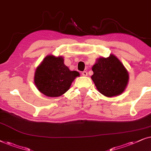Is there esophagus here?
Listing matches in <instances>:
<instances>
[{
  "label": "esophagus",
  "instance_id": "esophagus-1",
  "mask_svg": "<svg viewBox=\"0 0 151 151\" xmlns=\"http://www.w3.org/2000/svg\"><path fill=\"white\" fill-rule=\"evenodd\" d=\"M81 74H82V75L84 76V77H86V76L88 75V72H86V71H83V72H81Z\"/></svg>",
  "mask_w": 151,
  "mask_h": 151
}]
</instances>
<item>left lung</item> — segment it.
<instances>
[{"label":"left lung","instance_id":"1","mask_svg":"<svg viewBox=\"0 0 151 151\" xmlns=\"http://www.w3.org/2000/svg\"><path fill=\"white\" fill-rule=\"evenodd\" d=\"M92 80L100 93L108 97L121 94L128 82L127 70L113 55L101 57L92 66Z\"/></svg>","mask_w":151,"mask_h":151}]
</instances>
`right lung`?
<instances>
[{"label":"right lung","mask_w":151,"mask_h":151,"mask_svg":"<svg viewBox=\"0 0 151 151\" xmlns=\"http://www.w3.org/2000/svg\"><path fill=\"white\" fill-rule=\"evenodd\" d=\"M63 61L62 57L47 55L36 70L35 83L45 96H61L69 90L74 79L80 75L77 71L70 70Z\"/></svg>","instance_id":"right-lung-1"}]
</instances>
